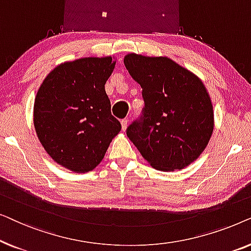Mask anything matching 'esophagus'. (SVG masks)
Here are the masks:
<instances>
[{
    "label": "esophagus",
    "instance_id": "34e87169",
    "mask_svg": "<svg viewBox=\"0 0 251 251\" xmlns=\"http://www.w3.org/2000/svg\"><path fill=\"white\" fill-rule=\"evenodd\" d=\"M121 126H122V130H123V131H126V126H128V120H126V119L122 120V121H121Z\"/></svg>",
    "mask_w": 251,
    "mask_h": 251
}]
</instances>
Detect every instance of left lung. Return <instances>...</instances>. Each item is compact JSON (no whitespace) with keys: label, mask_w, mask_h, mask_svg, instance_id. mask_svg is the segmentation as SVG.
I'll return each mask as SVG.
<instances>
[{"label":"left lung","mask_w":251,"mask_h":251,"mask_svg":"<svg viewBox=\"0 0 251 251\" xmlns=\"http://www.w3.org/2000/svg\"><path fill=\"white\" fill-rule=\"evenodd\" d=\"M123 63L142 87L145 101L143 122L129 126L126 136L155 169L188 167L214 132V108L204 84L168 57L128 53Z\"/></svg>","instance_id":"1"}]
</instances>
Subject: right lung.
Here are the masks:
<instances>
[{
  "label": "right lung",
  "instance_id": "right-lung-1",
  "mask_svg": "<svg viewBox=\"0 0 251 251\" xmlns=\"http://www.w3.org/2000/svg\"><path fill=\"white\" fill-rule=\"evenodd\" d=\"M115 64L111 56L65 61L47 75L36 94L37 138L54 162L73 173L94 170L121 131L105 91Z\"/></svg>",
  "mask_w": 251,
  "mask_h": 251
}]
</instances>
